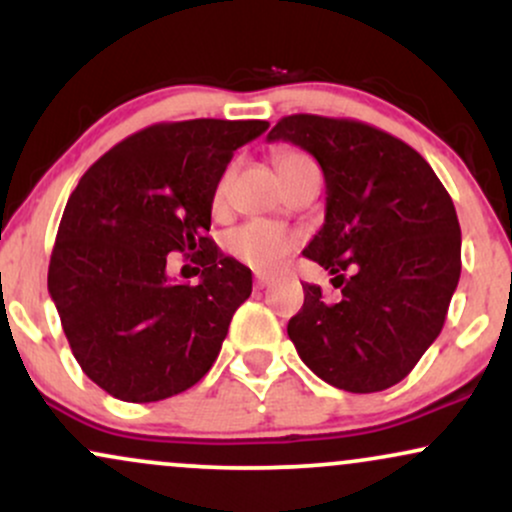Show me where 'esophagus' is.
<instances>
[{"label":"esophagus","instance_id":"esophagus-1","mask_svg":"<svg viewBox=\"0 0 512 512\" xmlns=\"http://www.w3.org/2000/svg\"><path fill=\"white\" fill-rule=\"evenodd\" d=\"M272 284H274L272 276H257V279H255L257 289H267V286H272Z\"/></svg>","mask_w":512,"mask_h":512}]
</instances>
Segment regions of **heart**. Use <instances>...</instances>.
<instances>
[{
	"label": "heart",
	"mask_w": 512,
	"mask_h": 512,
	"mask_svg": "<svg viewBox=\"0 0 512 512\" xmlns=\"http://www.w3.org/2000/svg\"><path fill=\"white\" fill-rule=\"evenodd\" d=\"M301 161H308V156L298 154V151H279L274 156L276 170H279L281 178ZM223 195H226V180H221L214 192L216 207L223 202ZM298 243H301V236L296 231L272 221H248L243 226L233 228L226 236L228 255L262 274L276 272L286 262V257L296 250Z\"/></svg>",
	"instance_id": "heart-1"
}]
</instances>
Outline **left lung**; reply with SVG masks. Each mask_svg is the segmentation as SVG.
<instances>
[{
    "label": "left lung",
    "instance_id": "left-lung-1",
    "mask_svg": "<svg viewBox=\"0 0 512 512\" xmlns=\"http://www.w3.org/2000/svg\"><path fill=\"white\" fill-rule=\"evenodd\" d=\"M315 156L325 223L303 255L334 274L337 301L303 284L289 320L298 356L346 392H380L411 373L443 330L462 269L455 204L419 151L366 122L289 115L267 134Z\"/></svg>",
    "mask_w": 512,
    "mask_h": 512
}]
</instances>
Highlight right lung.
Listing matches in <instances>:
<instances>
[{
	"label": "right lung",
	"instance_id": "add662e5",
	"mask_svg": "<svg viewBox=\"0 0 512 512\" xmlns=\"http://www.w3.org/2000/svg\"><path fill=\"white\" fill-rule=\"evenodd\" d=\"M264 120L158 122L81 175L52 248L48 291L88 378L122 402H158L192 387L219 356L252 272L207 236L211 202L233 151ZM203 267L175 285L167 255Z\"/></svg>",
	"mask_w": 512,
	"mask_h": 512
}]
</instances>
